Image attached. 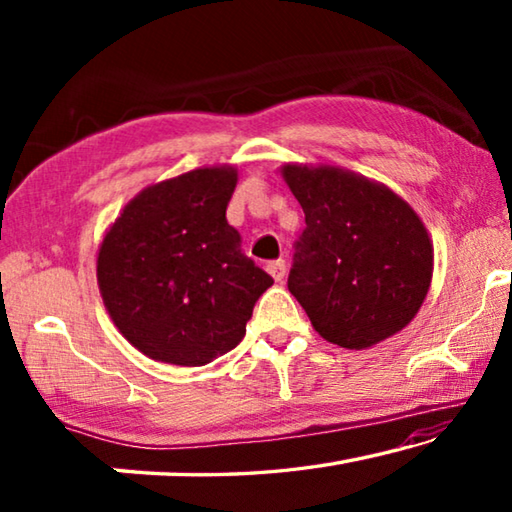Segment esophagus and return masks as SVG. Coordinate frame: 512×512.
<instances>
[{
  "mask_svg": "<svg viewBox=\"0 0 512 512\" xmlns=\"http://www.w3.org/2000/svg\"><path fill=\"white\" fill-rule=\"evenodd\" d=\"M266 271L271 273V277L275 282H282L284 280V273H287V262L284 259H275V262H268Z\"/></svg>",
  "mask_w": 512,
  "mask_h": 512,
  "instance_id": "34e87169",
  "label": "esophagus"
}]
</instances>
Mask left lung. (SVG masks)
I'll return each mask as SVG.
<instances>
[{
    "instance_id": "1",
    "label": "left lung",
    "mask_w": 512,
    "mask_h": 512,
    "mask_svg": "<svg viewBox=\"0 0 512 512\" xmlns=\"http://www.w3.org/2000/svg\"><path fill=\"white\" fill-rule=\"evenodd\" d=\"M307 228L296 241L289 291L316 332L361 350L411 323L427 296L433 246L409 203L334 167H284Z\"/></svg>"
}]
</instances>
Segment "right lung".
Masks as SVG:
<instances>
[{
    "label": "right lung",
    "instance_id": "right-lung-1",
    "mask_svg": "<svg viewBox=\"0 0 512 512\" xmlns=\"http://www.w3.org/2000/svg\"><path fill=\"white\" fill-rule=\"evenodd\" d=\"M232 167L183 173L146 187L99 248L103 302L137 350L173 366H205L237 348L273 277L241 253L225 219Z\"/></svg>",
    "mask_w": 512,
    "mask_h": 512
}]
</instances>
